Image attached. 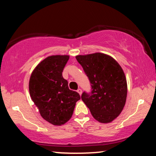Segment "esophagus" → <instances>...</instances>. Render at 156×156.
Masks as SVG:
<instances>
[{
  "label": "esophagus",
  "mask_w": 156,
  "mask_h": 156,
  "mask_svg": "<svg viewBox=\"0 0 156 156\" xmlns=\"http://www.w3.org/2000/svg\"><path fill=\"white\" fill-rule=\"evenodd\" d=\"M77 92L79 93L80 95H81V94H82V90H81V89H80V88L78 89V90H77Z\"/></svg>",
  "instance_id": "1"
}]
</instances>
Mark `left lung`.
Returning a JSON list of instances; mask_svg holds the SVG:
<instances>
[{
  "mask_svg": "<svg viewBox=\"0 0 156 156\" xmlns=\"http://www.w3.org/2000/svg\"><path fill=\"white\" fill-rule=\"evenodd\" d=\"M91 84V93L81 95L95 120L108 123L120 115L127 98V81L121 66L106 54L76 55Z\"/></svg>",
  "mask_w": 156,
  "mask_h": 156,
  "instance_id": "left-lung-1",
  "label": "left lung"
}]
</instances>
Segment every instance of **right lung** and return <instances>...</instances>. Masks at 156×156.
Returning a JSON list of instances; mask_svg holds the SVG:
<instances>
[{
  "label": "right lung",
  "instance_id": "1",
  "mask_svg": "<svg viewBox=\"0 0 156 156\" xmlns=\"http://www.w3.org/2000/svg\"><path fill=\"white\" fill-rule=\"evenodd\" d=\"M68 59V55L47 57L35 68L29 80L31 99L43 119L54 126L68 122L80 99L78 93L70 90L62 76Z\"/></svg>",
  "mask_w": 156,
  "mask_h": 156
}]
</instances>
